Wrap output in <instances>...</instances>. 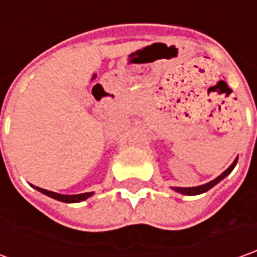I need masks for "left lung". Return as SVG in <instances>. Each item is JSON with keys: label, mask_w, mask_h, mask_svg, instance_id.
I'll return each mask as SVG.
<instances>
[{"label": "left lung", "mask_w": 257, "mask_h": 257, "mask_svg": "<svg viewBox=\"0 0 257 257\" xmlns=\"http://www.w3.org/2000/svg\"><path fill=\"white\" fill-rule=\"evenodd\" d=\"M236 162L238 160H235L233 163H232L226 170H225L221 176H218L215 180H212V181H209V183H207V184H204V186H198V187H174V190L176 191H179V193H181V194H186V195H197V194H202V193H205V191H208L209 188H212L215 184H218L219 181L222 179H225L229 173L233 170V167H235V165H236Z\"/></svg>", "instance_id": "1"}]
</instances>
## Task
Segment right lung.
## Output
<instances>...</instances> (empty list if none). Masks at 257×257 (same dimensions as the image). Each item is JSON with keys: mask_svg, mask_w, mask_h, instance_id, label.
I'll return each instance as SVG.
<instances>
[{"mask_svg": "<svg viewBox=\"0 0 257 257\" xmlns=\"http://www.w3.org/2000/svg\"><path fill=\"white\" fill-rule=\"evenodd\" d=\"M36 190H39L41 193L43 194L49 195L55 200H59L62 202H80L87 200L88 197H91L92 193H83V194H76V195H63V194H57V193H53V191H49V190H45V188H39L36 187Z\"/></svg>", "mask_w": 257, "mask_h": 257, "instance_id": "obj_1", "label": "right lung"}]
</instances>
